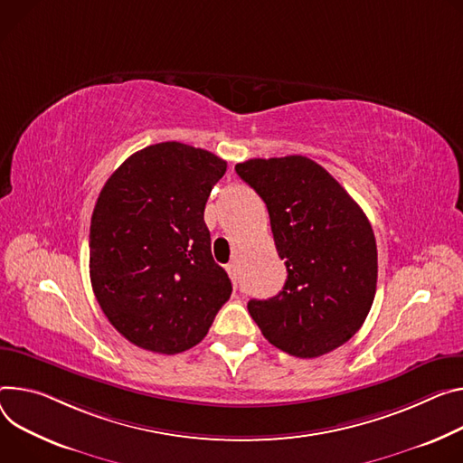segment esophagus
Masks as SVG:
<instances>
[{"label":"esophagus","mask_w":463,"mask_h":463,"mask_svg":"<svg viewBox=\"0 0 463 463\" xmlns=\"http://www.w3.org/2000/svg\"><path fill=\"white\" fill-rule=\"evenodd\" d=\"M225 269H227L229 277L232 279V282H234V286H236V284H238V262H229V264L225 266Z\"/></svg>","instance_id":"34e87169"}]
</instances>
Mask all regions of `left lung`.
<instances>
[{"label": "left lung", "instance_id": "8db88e82", "mask_svg": "<svg viewBox=\"0 0 463 463\" xmlns=\"http://www.w3.org/2000/svg\"><path fill=\"white\" fill-rule=\"evenodd\" d=\"M236 174L266 203L288 279L247 310L277 349L317 358L364 325L376 291V241L356 201L317 162L289 155L250 158Z\"/></svg>", "mask_w": 463, "mask_h": 463}]
</instances>
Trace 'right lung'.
<instances>
[{
  "label": "right lung",
  "mask_w": 463,
  "mask_h": 463,
  "mask_svg": "<svg viewBox=\"0 0 463 463\" xmlns=\"http://www.w3.org/2000/svg\"><path fill=\"white\" fill-rule=\"evenodd\" d=\"M227 162L181 142L147 146L105 183L90 222V280L112 326L137 347L197 345L232 284L210 250L204 204Z\"/></svg>",
  "instance_id": "add662e5"
}]
</instances>
